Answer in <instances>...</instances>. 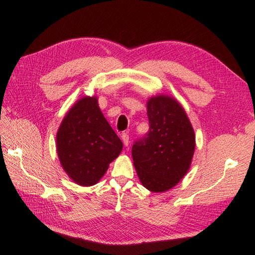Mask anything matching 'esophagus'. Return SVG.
Masks as SVG:
<instances>
[{
  "instance_id": "1",
  "label": "esophagus",
  "mask_w": 255,
  "mask_h": 255,
  "mask_svg": "<svg viewBox=\"0 0 255 255\" xmlns=\"http://www.w3.org/2000/svg\"><path fill=\"white\" fill-rule=\"evenodd\" d=\"M122 140H123L125 146H128V143H129V135H128V133H126V132L123 133Z\"/></svg>"
}]
</instances>
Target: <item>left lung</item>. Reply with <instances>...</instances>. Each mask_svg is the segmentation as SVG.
<instances>
[{
	"label": "left lung",
	"mask_w": 255,
	"mask_h": 255,
	"mask_svg": "<svg viewBox=\"0 0 255 255\" xmlns=\"http://www.w3.org/2000/svg\"><path fill=\"white\" fill-rule=\"evenodd\" d=\"M149 130L133 142L131 155L143 187L159 193L173 188L191 167L195 133L184 108L169 96L147 103Z\"/></svg>",
	"instance_id": "8db88e82"
}]
</instances>
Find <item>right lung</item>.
Returning <instances> with one entry per match:
<instances>
[{"label": "right lung", "instance_id": "right-lung-1", "mask_svg": "<svg viewBox=\"0 0 255 255\" xmlns=\"http://www.w3.org/2000/svg\"><path fill=\"white\" fill-rule=\"evenodd\" d=\"M62 168L81 186L97 184L123 150V142L99 108L97 97H83L64 116L57 132Z\"/></svg>", "mask_w": 255, "mask_h": 255}]
</instances>
